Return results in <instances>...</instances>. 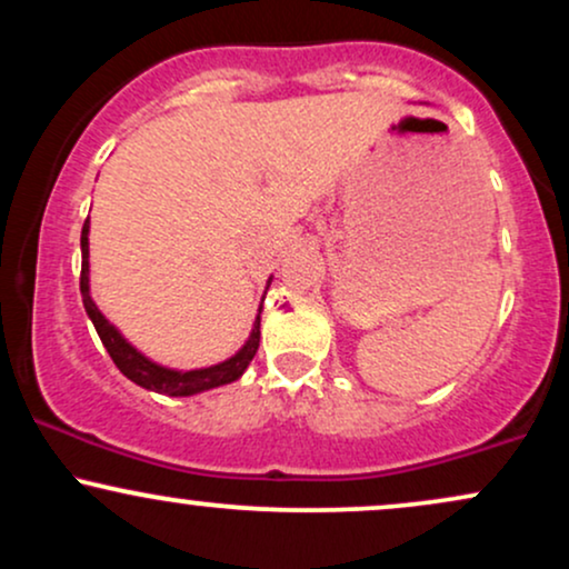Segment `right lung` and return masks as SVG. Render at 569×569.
Listing matches in <instances>:
<instances>
[{"label":"right lung","instance_id":"1","mask_svg":"<svg viewBox=\"0 0 569 569\" xmlns=\"http://www.w3.org/2000/svg\"><path fill=\"white\" fill-rule=\"evenodd\" d=\"M82 272H80V291H82V305L88 310L90 321H93L98 337H101L103 348H107L109 356H112L114 367L128 377L130 382L141 385V388L154 390V393H166V396H192V393H202V390H211L219 388V385L234 382L240 375H243L251 358L257 356L259 350V316L257 323H253L251 337L243 345V350L234 352L230 361L217 363V367H208V369H192V371H173L166 367H158L152 363L149 358H143L133 345H128L122 339L120 331L114 329L107 318L101 316L93 299H90V286H88V219H84L82 227ZM262 312V307H259Z\"/></svg>","mask_w":569,"mask_h":569}]
</instances>
